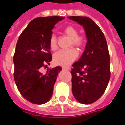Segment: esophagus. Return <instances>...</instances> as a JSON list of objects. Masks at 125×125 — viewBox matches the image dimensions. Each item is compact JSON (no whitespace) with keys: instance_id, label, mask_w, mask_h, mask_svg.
Returning a JSON list of instances; mask_svg holds the SVG:
<instances>
[{"instance_id":"obj_1","label":"esophagus","mask_w":125,"mask_h":125,"mask_svg":"<svg viewBox=\"0 0 125 125\" xmlns=\"http://www.w3.org/2000/svg\"><path fill=\"white\" fill-rule=\"evenodd\" d=\"M63 70H70V67H65V66H63L62 67Z\"/></svg>"}]
</instances>
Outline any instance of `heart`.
<instances>
[{
	"mask_svg": "<svg viewBox=\"0 0 125 125\" xmlns=\"http://www.w3.org/2000/svg\"><path fill=\"white\" fill-rule=\"evenodd\" d=\"M63 32L72 40L71 46L73 45L80 48L85 46L86 38L83 35L78 34L79 32L77 28L73 26H67L63 29ZM49 46L52 50H55L58 48V40L55 34H52L50 37ZM78 52L74 48L67 50H61L54 54L53 62L57 65H70L78 57Z\"/></svg>",
	"mask_w": 125,
	"mask_h": 125,
	"instance_id": "1",
	"label": "heart"
}]
</instances>
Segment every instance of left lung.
<instances>
[{"mask_svg":"<svg viewBox=\"0 0 125 125\" xmlns=\"http://www.w3.org/2000/svg\"><path fill=\"white\" fill-rule=\"evenodd\" d=\"M85 28L87 43L83 55L72 65L73 95L83 104L93 103L103 95L109 81L110 55L100 28L89 17L69 16Z\"/></svg>","mask_w":125,"mask_h":125,"instance_id":"obj_1","label":"left lung"}]
</instances>
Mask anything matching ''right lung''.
I'll use <instances>...</instances> for the list:
<instances>
[{"instance_id": "1", "label": "right lung", "mask_w": 125, "mask_h": 125, "mask_svg": "<svg viewBox=\"0 0 125 125\" xmlns=\"http://www.w3.org/2000/svg\"><path fill=\"white\" fill-rule=\"evenodd\" d=\"M62 16L38 17L32 20L18 38L14 54V78L20 94L36 105L48 101L53 91L60 66L44 74L42 67L52 59L49 39L56 23Z\"/></svg>"}]
</instances>
